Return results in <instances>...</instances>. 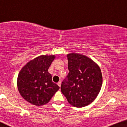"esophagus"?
Instances as JSON below:
<instances>
[{
    "label": "esophagus",
    "instance_id": "esophagus-1",
    "mask_svg": "<svg viewBox=\"0 0 127 127\" xmlns=\"http://www.w3.org/2000/svg\"><path fill=\"white\" fill-rule=\"evenodd\" d=\"M61 84H62V82H59L58 83V85L59 86V87H61Z\"/></svg>",
    "mask_w": 127,
    "mask_h": 127
}]
</instances>
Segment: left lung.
<instances>
[{"mask_svg": "<svg viewBox=\"0 0 127 127\" xmlns=\"http://www.w3.org/2000/svg\"><path fill=\"white\" fill-rule=\"evenodd\" d=\"M68 80L61 91L70 104L83 107L94 101L101 90L103 77L99 66L88 56L78 53L67 54Z\"/></svg>", "mask_w": 127, "mask_h": 127, "instance_id": "left-lung-1", "label": "left lung"}]
</instances>
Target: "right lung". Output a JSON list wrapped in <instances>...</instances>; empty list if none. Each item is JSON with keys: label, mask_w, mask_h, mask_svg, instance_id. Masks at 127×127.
Instances as JSON below:
<instances>
[{"label": "right lung", "mask_w": 127, "mask_h": 127, "mask_svg": "<svg viewBox=\"0 0 127 127\" xmlns=\"http://www.w3.org/2000/svg\"><path fill=\"white\" fill-rule=\"evenodd\" d=\"M55 58L54 55H40L30 60L19 73L17 87L20 95L36 106L48 103L60 87L52 81L48 69Z\"/></svg>", "instance_id": "1"}]
</instances>
